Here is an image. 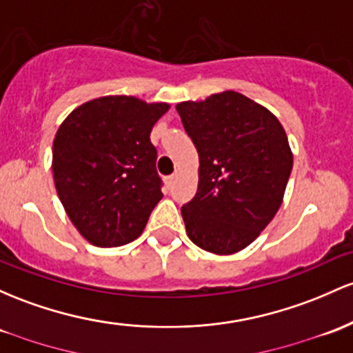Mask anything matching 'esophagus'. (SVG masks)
<instances>
[{
  "label": "esophagus",
  "instance_id": "34e87169",
  "mask_svg": "<svg viewBox=\"0 0 353 353\" xmlns=\"http://www.w3.org/2000/svg\"><path fill=\"white\" fill-rule=\"evenodd\" d=\"M174 181H176V174H172V176H168V184H169V185L172 184Z\"/></svg>",
  "mask_w": 353,
  "mask_h": 353
}]
</instances>
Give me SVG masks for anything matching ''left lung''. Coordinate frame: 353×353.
<instances>
[{
	"instance_id": "8db88e82",
	"label": "left lung",
	"mask_w": 353,
	"mask_h": 353,
	"mask_svg": "<svg viewBox=\"0 0 353 353\" xmlns=\"http://www.w3.org/2000/svg\"><path fill=\"white\" fill-rule=\"evenodd\" d=\"M199 154L196 196L181 208L189 239L214 254L254 241L281 206L293 154L280 120L228 90L176 105Z\"/></svg>"
}]
</instances>
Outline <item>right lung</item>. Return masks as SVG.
<instances>
[{
	"label": "right lung",
	"mask_w": 353,
	"mask_h": 353,
	"mask_svg": "<svg viewBox=\"0 0 353 353\" xmlns=\"http://www.w3.org/2000/svg\"><path fill=\"white\" fill-rule=\"evenodd\" d=\"M168 110V103L135 97H100L77 107L58 129L52 164L58 197L92 245L134 241L162 199L150 130Z\"/></svg>",
	"instance_id": "add662e5"
}]
</instances>
